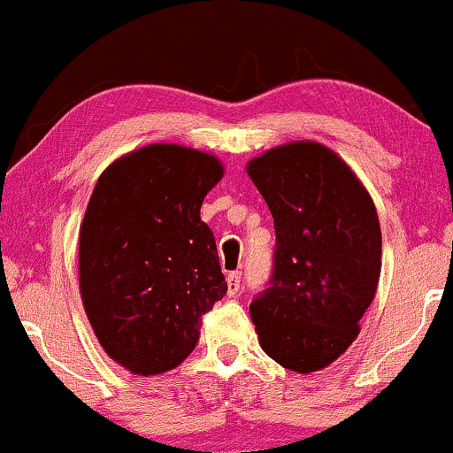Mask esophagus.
Wrapping results in <instances>:
<instances>
[{"mask_svg": "<svg viewBox=\"0 0 453 453\" xmlns=\"http://www.w3.org/2000/svg\"><path fill=\"white\" fill-rule=\"evenodd\" d=\"M241 288H242V274L241 272H230V274H227V293H230V296H236Z\"/></svg>", "mask_w": 453, "mask_h": 453, "instance_id": "1", "label": "esophagus"}]
</instances>
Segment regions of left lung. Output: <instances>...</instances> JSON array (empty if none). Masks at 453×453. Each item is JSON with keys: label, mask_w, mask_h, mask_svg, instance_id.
<instances>
[{"label": "left lung", "mask_w": 453, "mask_h": 453, "mask_svg": "<svg viewBox=\"0 0 453 453\" xmlns=\"http://www.w3.org/2000/svg\"><path fill=\"white\" fill-rule=\"evenodd\" d=\"M247 173L274 217L268 288L250 319L268 357L297 373L335 361L357 340L382 268L372 196L329 147L296 141L265 151Z\"/></svg>", "instance_id": "obj_1"}]
</instances>
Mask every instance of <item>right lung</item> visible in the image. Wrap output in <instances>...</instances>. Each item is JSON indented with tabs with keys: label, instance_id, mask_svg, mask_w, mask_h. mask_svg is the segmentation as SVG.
Instances as JSON below:
<instances>
[{
	"label": "right lung",
	"instance_id": "obj_1",
	"mask_svg": "<svg viewBox=\"0 0 453 453\" xmlns=\"http://www.w3.org/2000/svg\"><path fill=\"white\" fill-rule=\"evenodd\" d=\"M215 156L145 145L109 165L80 226V293L113 361L139 375L174 369L194 350L200 316L227 293L204 196Z\"/></svg>",
	"mask_w": 453,
	"mask_h": 453
}]
</instances>
